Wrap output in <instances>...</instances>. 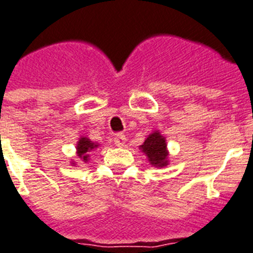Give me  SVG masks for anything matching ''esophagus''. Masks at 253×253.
Returning <instances> with one entry per match:
<instances>
[{"label":"esophagus","instance_id":"34e87169","mask_svg":"<svg viewBox=\"0 0 253 253\" xmlns=\"http://www.w3.org/2000/svg\"><path fill=\"white\" fill-rule=\"evenodd\" d=\"M126 144V136L122 135V133H118V135L114 136V145L121 148V146H124Z\"/></svg>","mask_w":253,"mask_h":253}]
</instances>
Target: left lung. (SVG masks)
<instances>
[{
    "label": "left lung",
    "mask_w": 253,
    "mask_h": 253,
    "mask_svg": "<svg viewBox=\"0 0 253 253\" xmlns=\"http://www.w3.org/2000/svg\"><path fill=\"white\" fill-rule=\"evenodd\" d=\"M140 150L146 155L149 163L157 168H163L169 164V151L167 140L159 131H154L145 139L144 144L139 146Z\"/></svg>",
    "instance_id": "left-lung-1"
}]
</instances>
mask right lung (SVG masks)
Segmentation results:
<instances>
[{
	"label": "right lung",
	"mask_w": 253,
	"mask_h": 253,
	"mask_svg": "<svg viewBox=\"0 0 253 253\" xmlns=\"http://www.w3.org/2000/svg\"><path fill=\"white\" fill-rule=\"evenodd\" d=\"M99 146L98 142H93L89 137L86 136H81L79 141L76 142V157L80 162H84V163H87L90 159V155L89 153L90 151H93L94 149H96ZM76 162L72 160L71 162V166H76Z\"/></svg>",
	"instance_id": "right-lung-1"
}]
</instances>
